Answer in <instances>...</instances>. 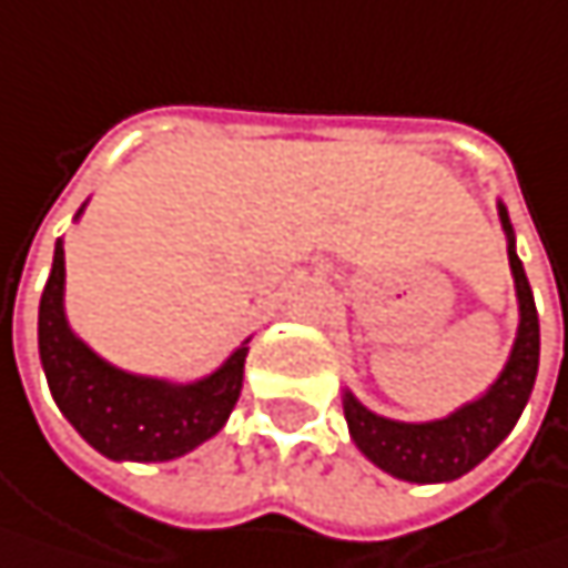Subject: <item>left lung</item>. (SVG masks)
Instances as JSON below:
<instances>
[{"label": "left lung", "mask_w": 568, "mask_h": 568, "mask_svg": "<svg viewBox=\"0 0 568 568\" xmlns=\"http://www.w3.org/2000/svg\"><path fill=\"white\" fill-rule=\"evenodd\" d=\"M500 227L507 233V260L514 273L520 325L510 347V357L500 377L485 389V396L465 403L462 409L448 413L433 423H399L371 413L351 389H344V419L354 445L387 475L413 485H442L468 475L481 465L490 452L510 436L517 426L540 367V318L534 305V292L527 283L524 263L514 246V227L507 207L497 201Z\"/></svg>", "instance_id": "obj_1"}]
</instances>
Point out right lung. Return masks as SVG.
I'll list each match as a JSON object with an SVG mask.
<instances>
[{
	"mask_svg": "<svg viewBox=\"0 0 568 568\" xmlns=\"http://www.w3.org/2000/svg\"><path fill=\"white\" fill-rule=\"evenodd\" d=\"M246 351L243 341L214 374L191 384L139 377L106 364L68 325L64 243H54L51 276L38 305V354L58 409L100 455L113 462H172L217 436L240 399Z\"/></svg>",
	"mask_w": 568,
	"mask_h": 568,
	"instance_id": "obj_1",
	"label": "right lung"
}]
</instances>
